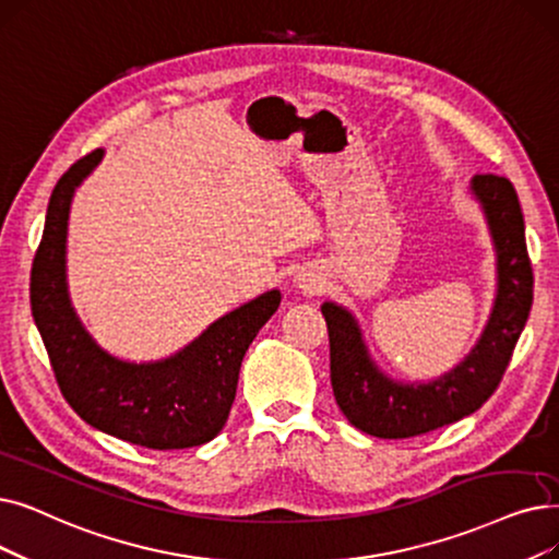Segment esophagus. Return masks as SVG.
<instances>
[{
  "instance_id": "1",
  "label": "esophagus",
  "mask_w": 559,
  "mask_h": 559,
  "mask_svg": "<svg viewBox=\"0 0 559 559\" xmlns=\"http://www.w3.org/2000/svg\"><path fill=\"white\" fill-rule=\"evenodd\" d=\"M297 285H299L301 289H306V293H318V289L322 287L318 276H314V274H304V272L297 276Z\"/></svg>"
}]
</instances>
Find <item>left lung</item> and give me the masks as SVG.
<instances>
[{"mask_svg":"<svg viewBox=\"0 0 559 559\" xmlns=\"http://www.w3.org/2000/svg\"><path fill=\"white\" fill-rule=\"evenodd\" d=\"M471 191L493 239L498 289L487 326L456 368L429 383L395 381L377 368L354 314L333 301L322 306L335 402L356 429L377 439H411L475 414L496 393L530 318L535 278L516 189L502 176L481 174Z\"/></svg>","mask_w":559,"mask_h":559,"instance_id":"obj_1","label":"left lung"}]
</instances>
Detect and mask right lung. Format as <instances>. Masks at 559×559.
<instances>
[{
    "instance_id": "add662e5",
    "label": "right lung",
    "mask_w": 559,
    "mask_h": 559,
    "mask_svg": "<svg viewBox=\"0 0 559 559\" xmlns=\"http://www.w3.org/2000/svg\"><path fill=\"white\" fill-rule=\"evenodd\" d=\"M98 148L59 178L47 205L43 239L32 264V312L68 404L91 427L151 450L203 445L228 420L241 358L281 293L270 289L212 322L174 356L130 362L105 352L70 304L66 237L72 193L100 164Z\"/></svg>"
}]
</instances>
